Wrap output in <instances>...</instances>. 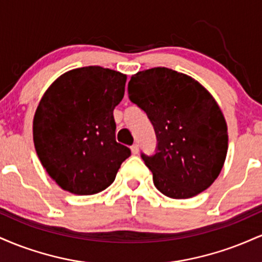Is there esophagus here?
Returning <instances> with one entry per match:
<instances>
[{
    "label": "esophagus",
    "mask_w": 262,
    "mask_h": 262,
    "mask_svg": "<svg viewBox=\"0 0 262 262\" xmlns=\"http://www.w3.org/2000/svg\"><path fill=\"white\" fill-rule=\"evenodd\" d=\"M130 150L134 155H137L138 152H139V145H138V144H133V145L130 146Z\"/></svg>",
    "instance_id": "obj_1"
}]
</instances>
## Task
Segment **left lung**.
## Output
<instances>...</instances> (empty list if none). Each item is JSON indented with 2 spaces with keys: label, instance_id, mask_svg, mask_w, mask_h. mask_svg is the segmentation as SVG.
Masks as SVG:
<instances>
[{
  "label": "left lung",
  "instance_id": "left-lung-1",
  "mask_svg": "<svg viewBox=\"0 0 262 262\" xmlns=\"http://www.w3.org/2000/svg\"><path fill=\"white\" fill-rule=\"evenodd\" d=\"M128 96L154 127L155 152H141V159L155 187L175 200L208 188L228 150L227 123L212 95L187 75L152 68L132 77Z\"/></svg>",
  "mask_w": 262,
  "mask_h": 262
}]
</instances>
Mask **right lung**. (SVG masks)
<instances>
[{"mask_svg": "<svg viewBox=\"0 0 262 262\" xmlns=\"http://www.w3.org/2000/svg\"><path fill=\"white\" fill-rule=\"evenodd\" d=\"M127 76L101 66L60 76L41 97L33 121L39 160L65 191L86 196L106 189L130 149L117 143L113 111Z\"/></svg>", "mask_w": 262, "mask_h": 262, "instance_id": "right-lung-1", "label": "right lung"}]
</instances>
